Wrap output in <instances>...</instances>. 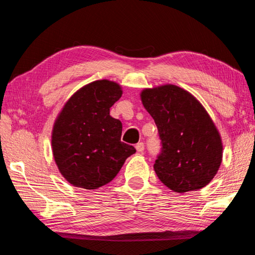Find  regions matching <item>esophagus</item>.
I'll return each instance as SVG.
<instances>
[{
	"label": "esophagus",
	"mask_w": 255,
	"mask_h": 255,
	"mask_svg": "<svg viewBox=\"0 0 255 255\" xmlns=\"http://www.w3.org/2000/svg\"><path fill=\"white\" fill-rule=\"evenodd\" d=\"M135 148H136L137 152H143V151H144V143H142V142H140V143H137L135 145Z\"/></svg>",
	"instance_id": "obj_1"
}]
</instances>
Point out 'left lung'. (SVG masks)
<instances>
[{
  "instance_id": "left-lung-1",
  "label": "left lung",
  "mask_w": 255,
  "mask_h": 255,
  "mask_svg": "<svg viewBox=\"0 0 255 255\" xmlns=\"http://www.w3.org/2000/svg\"><path fill=\"white\" fill-rule=\"evenodd\" d=\"M141 101L161 140V152L153 164L159 179L179 194L207 186L222 163L223 144L204 106L171 84L143 89Z\"/></svg>"
}]
</instances>
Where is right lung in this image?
<instances>
[{
  "label": "right lung",
  "instance_id": "1",
  "mask_svg": "<svg viewBox=\"0 0 255 255\" xmlns=\"http://www.w3.org/2000/svg\"><path fill=\"white\" fill-rule=\"evenodd\" d=\"M122 96L118 83L96 80L78 89L58 115L52 128L53 158L75 187L97 189L118 175L134 146L121 141L122 123L110 109Z\"/></svg>",
  "mask_w": 255,
  "mask_h": 255
}]
</instances>
